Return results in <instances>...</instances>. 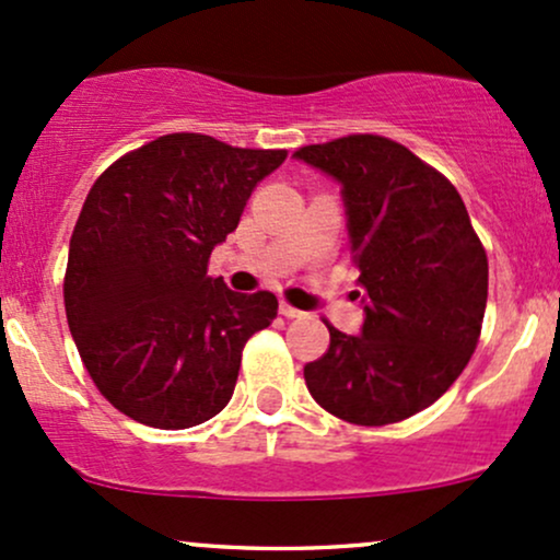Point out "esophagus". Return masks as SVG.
Wrapping results in <instances>:
<instances>
[{"label": "esophagus", "mask_w": 560, "mask_h": 560, "mask_svg": "<svg viewBox=\"0 0 560 560\" xmlns=\"http://www.w3.org/2000/svg\"><path fill=\"white\" fill-rule=\"evenodd\" d=\"M280 314H282V317H288V319H296V317H304V312H301V310H296V306L285 304V301H280Z\"/></svg>", "instance_id": "esophagus-1"}]
</instances>
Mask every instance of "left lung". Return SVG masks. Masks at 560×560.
Returning <instances> with one entry per match:
<instances>
[{
  "mask_svg": "<svg viewBox=\"0 0 560 560\" xmlns=\"http://www.w3.org/2000/svg\"><path fill=\"white\" fill-rule=\"evenodd\" d=\"M293 159L341 185L364 312L357 336L328 325L330 347L304 368L306 388L357 425L416 416L463 373L487 310V254L466 203L436 168L378 135L310 144Z\"/></svg>",
  "mask_w": 560,
  "mask_h": 560,
  "instance_id": "left-lung-1",
  "label": "left lung"
}]
</instances>
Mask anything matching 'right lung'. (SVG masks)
Wrapping results in <instances>:
<instances>
[{
  "instance_id": "1",
  "label": "right lung",
  "mask_w": 560,
  "mask_h": 560,
  "mask_svg": "<svg viewBox=\"0 0 560 560\" xmlns=\"http://www.w3.org/2000/svg\"><path fill=\"white\" fill-rule=\"evenodd\" d=\"M285 155L166 135L92 185L62 296L86 373L124 416L177 431L228 407L243 347L272 325L278 299L230 291L206 267Z\"/></svg>"
}]
</instances>
